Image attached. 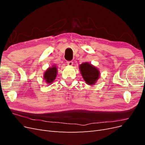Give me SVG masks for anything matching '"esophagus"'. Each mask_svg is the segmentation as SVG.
Listing matches in <instances>:
<instances>
[{"instance_id":"obj_1","label":"esophagus","mask_w":145,"mask_h":145,"mask_svg":"<svg viewBox=\"0 0 145 145\" xmlns=\"http://www.w3.org/2000/svg\"><path fill=\"white\" fill-rule=\"evenodd\" d=\"M67 65L69 66H72L73 65V62L72 61H67Z\"/></svg>"}]
</instances>
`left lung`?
Here are the masks:
<instances>
[{"instance_id": "left-lung-1", "label": "left lung", "mask_w": 145, "mask_h": 145, "mask_svg": "<svg viewBox=\"0 0 145 145\" xmlns=\"http://www.w3.org/2000/svg\"><path fill=\"white\" fill-rule=\"evenodd\" d=\"M79 68L83 79L87 84L89 85L94 84L100 75L98 69L87 62L81 64Z\"/></svg>"}]
</instances>
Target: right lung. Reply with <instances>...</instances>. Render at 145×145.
I'll return each mask as SVG.
<instances>
[{"instance_id":"right-lung-1","label":"right lung","mask_w":145,"mask_h":145,"mask_svg":"<svg viewBox=\"0 0 145 145\" xmlns=\"http://www.w3.org/2000/svg\"><path fill=\"white\" fill-rule=\"evenodd\" d=\"M57 72V68L56 67L48 68L46 71L44 76H43L44 79H45L48 83H51L56 78Z\"/></svg>"}]
</instances>
